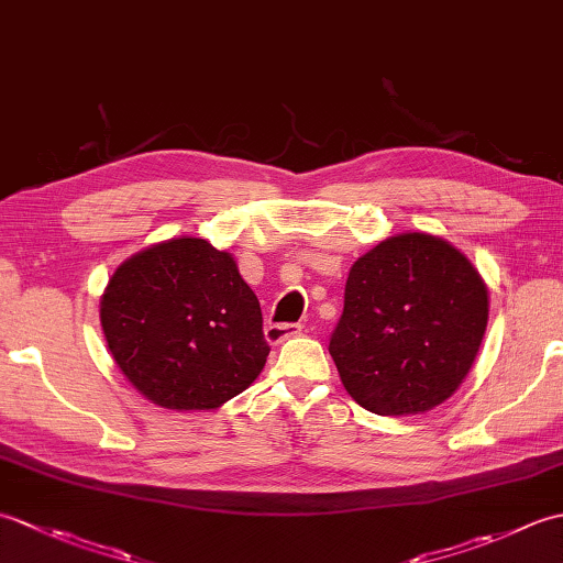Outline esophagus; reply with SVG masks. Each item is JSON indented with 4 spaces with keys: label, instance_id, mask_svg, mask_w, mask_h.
Listing matches in <instances>:
<instances>
[{
    "label": "esophagus",
    "instance_id": "1",
    "mask_svg": "<svg viewBox=\"0 0 563 563\" xmlns=\"http://www.w3.org/2000/svg\"><path fill=\"white\" fill-rule=\"evenodd\" d=\"M300 333H302L300 324H268L266 331H263V336H266L271 345H278L283 341L300 336Z\"/></svg>",
    "mask_w": 563,
    "mask_h": 563
}]
</instances>
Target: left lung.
Here are the masks:
<instances>
[{"mask_svg": "<svg viewBox=\"0 0 563 563\" xmlns=\"http://www.w3.org/2000/svg\"><path fill=\"white\" fill-rule=\"evenodd\" d=\"M486 324L488 288L474 263L448 239L404 232L351 266L329 353L363 409L413 416L460 389Z\"/></svg>", "mask_w": 563, "mask_h": 563, "instance_id": "obj_1", "label": "left lung"}]
</instances>
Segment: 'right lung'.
<instances>
[{"instance_id": "add662e5", "label": "right lung", "mask_w": 563, "mask_h": 563, "mask_svg": "<svg viewBox=\"0 0 563 563\" xmlns=\"http://www.w3.org/2000/svg\"><path fill=\"white\" fill-rule=\"evenodd\" d=\"M101 329L130 385L172 411L220 409L271 353L261 305L234 256L198 236L125 258L101 295Z\"/></svg>"}]
</instances>
